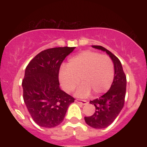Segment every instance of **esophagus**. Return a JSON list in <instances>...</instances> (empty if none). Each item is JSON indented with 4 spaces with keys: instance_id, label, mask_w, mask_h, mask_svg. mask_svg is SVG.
<instances>
[{
    "instance_id": "esophagus-1",
    "label": "esophagus",
    "mask_w": 147,
    "mask_h": 147,
    "mask_svg": "<svg viewBox=\"0 0 147 147\" xmlns=\"http://www.w3.org/2000/svg\"><path fill=\"white\" fill-rule=\"evenodd\" d=\"M75 102H77V103H80V104H82V105H86V104H88L87 101H86V100H81V99H76Z\"/></svg>"
}]
</instances>
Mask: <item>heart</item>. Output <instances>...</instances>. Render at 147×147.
<instances>
[{
  "instance_id": "obj_1",
  "label": "heart",
  "mask_w": 147,
  "mask_h": 147,
  "mask_svg": "<svg viewBox=\"0 0 147 147\" xmlns=\"http://www.w3.org/2000/svg\"><path fill=\"white\" fill-rule=\"evenodd\" d=\"M113 62L107 55L86 50L71 57L68 65H63L59 72V79L63 88L71 92L82 82L75 95L79 97L88 96L92 91L95 95L104 93L113 82Z\"/></svg>"
}]
</instances>
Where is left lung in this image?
<instances>
[{"label":"left lung","instance_id":"obj_1","mask_svg":"<svg viewBox=\"0 0 147 147\" xmlns=\"http://www.w3.org/2000/svg\"><path fill=\"white\" fill-rule=\"evenodd\" d=\"M92 47L106 52L109 55L114 64L115 76L109 91L99 98L90 101V104L95 106L96 111L92 115L85 117L84 119L90 127L105 129L113 122L123 109L126 95V77L122 63L117 57L100 45H92Z\"/></svg>","mask_w":147,"mask_h":147}]
</instances>
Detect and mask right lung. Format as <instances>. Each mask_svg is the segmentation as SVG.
<instances>
[{"instance_id":"obj_1","label":"right lung","mask_w":147,"mask_h":147,"mask_svg":"<svg viewBox=\"0 0 147 147\" xmlns=\"http://www.w3.org/2000/svg\"><path fill=\"white\" fill-rule=\"evenodd\" d=\"M75 47L47 49L27 65L22 86L23 100L36 124L53 128L63 122L68 106L75 99L61 90L59 72L65 58Z\"/></svg>"}]
</instances>
